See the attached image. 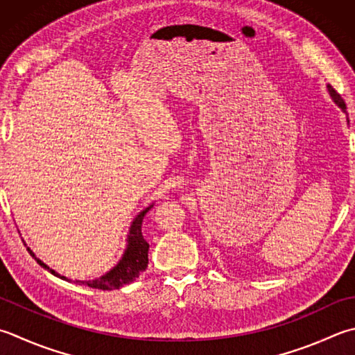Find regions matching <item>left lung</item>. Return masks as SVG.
I'll use <instances>...</instances> for the list:
<instances>
[{
    "instance_id": "1",
    "label": "left lung",
    "mask_w": 355,
    "mask_h": 355,
    "mask_svg": "<svg viewBox=\"0 0 355 355\" xmlns=\"http://www.w3.org/2000/svg\"><path fill=\"white\" fill-rule=\"evenodd\" d=\"M327 92H329V96H331V98L334 100V102H336V105L338 106L340 110H342L343 112H346V105H345V100L342 98V96L338 94V92L332 88L331 85H327Z\"/></svg>"
}]
</instances>
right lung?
<instances>
[{"label": "right lung", "mask_w": 355, "mask_h": 355, "mask_svg": "<svg viewBox=\"0 0 355 355\" xmlns=\"http://www.w3.org/2000/svg\"><path fill=\"white\" fill-rule=\"evenodd\" d=\"M151 207L153 204L146 207V209H144L142 211H139V215L132 219L128 236H126V249L123 252L122 258L119 259V263L112 267L111 270L103 273L102 277H98L96 279H88V282H86V279H76L73 283L94 287V289L112 291V289H120V287H123L125 284H130L135 282L140 273L146 269V266H148L150 244L146 243L142 235V220L146 215V211H148ZM28 252L31 253L32 258L43 267V269L51 272L53 277H58L62 279H66V282H71L69 278H66L64 275H60L58 272L51 269L48 264L43 263L40 258H37L35 253L31 250V247H28Z\"/></svg>", "instance_id": "1"}]
</instances>
